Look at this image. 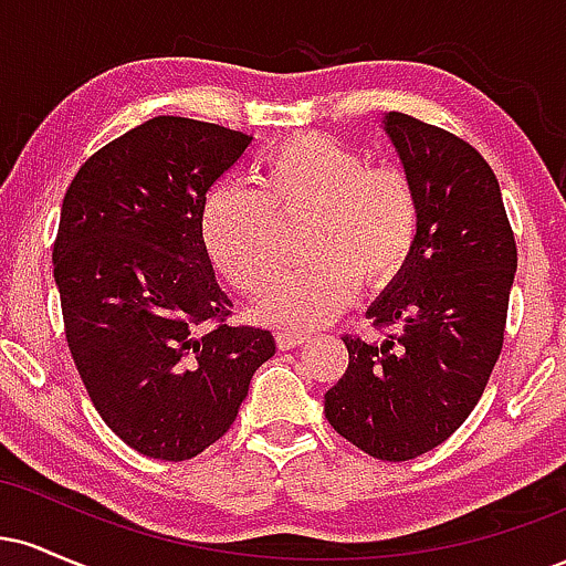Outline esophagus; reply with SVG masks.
<instances>
[{
  "label": "esophagus",
  "instance_id": "esophagus-1",
  "mask_svg": "<svg viewBox=\"0 0 566 566\" xmlns=\"http://www.w3.org/2000/svg\"><path fill=\"white\" fill-rule=\"evenodd\" d=\"M311 340V333H303V329H279L276 333V346L282 350H290V348H297L303 346V343Z\"/></svg>",
  "mask_w": 566,
  "mask_h": 566
}]
</instances>
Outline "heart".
<instances>
[{
    "mask_svg": "<svg viewBox=\"0 0 566 566\" xmlns=\"http://www.w3.org/2000/svg\"><path fill=\"white\" fill-rule=\"evenodd\" d=\"M305 211L304 249L315 258L285 272L258 303L279 327H319L359 290L386 287L412 258L423 207L396 167H367L346 143L297 133L261 159L258 188L212 186L201 205V239L212 263L244 292H258L281 264L274 214Z\"/></svg>",
    "mask_w": 566,
    "mask_h": 566,
    "instance_id": "obj_1",
    "label": "heart"
}]
</instances>
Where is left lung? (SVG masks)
Masks as SVG:
<instances>
[{"instance_id": "1", "label": "left lung", "mask_w": 566, "mask_h": 566, "mask_svg": "<svg viewBox=\"0 0 566 566\" xmlns=\"http://www.w3.org/2000/svg\"><path fill=\"white\" fill-rule=\"evenodd\" d=\"M423 207L407 269L367 308L382 340L343 337L348 369L324 394L329 426L378 460H412L450 439L484 394L500 348L516 242L482 154L407 114H386Z\"/></svg>"}]
</instances>
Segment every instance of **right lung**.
<instances>
[{"instance_id":"add662e5","label":"right lung","mask_w":566,"mask_h":566,"mask_svg":"<svg viewBox=\"0 0 566 566\" xmlns=\"http://www.w3.org/2000/svg\"><path fill=\"white\" fill-rule=\"evenodd\" d=\"M252 135L154 116L71 180L53 247L66 340L106 426L135 452L188 460L229 431L269 329L226 324L201 239L207 191Z\"/></svg>"}]
</instances>
